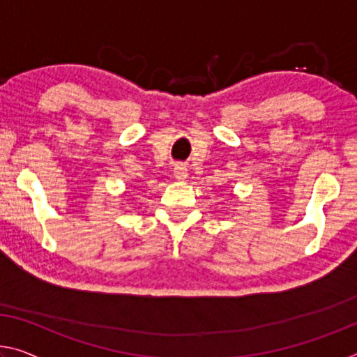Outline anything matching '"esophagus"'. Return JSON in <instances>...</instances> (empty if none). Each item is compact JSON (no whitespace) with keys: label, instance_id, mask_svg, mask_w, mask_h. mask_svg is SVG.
Here are the masks:
<instances>
[{"label":"esophagus","instance_id":"1","mask_svg":"<svg viewBox=\"0 0 357 357\" xmlns=\"http://www.w3.org/2000/svg\"><path fill=\"white\" fill-rule=\"evenodd\" d=\"M173 174L176 179H185L188 178V168H185V165H183V163H178L173 169Z\"/></svg>","mask_w":357,"mask_h":357}]
</instances>
